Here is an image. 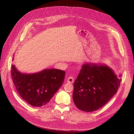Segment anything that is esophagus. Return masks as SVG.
<instances>
[{
    "instance_id": "obj_1",
    "label": "esophagus",
    "mask_w": 134,
    "mask_h": 134,
    "mask_svg": "<svg viewBox=\"0 0 134 134\" xmlns=\"http://www.w3.org/2000/svg\"><path fill=\"white\" fill-rule=\"evenodd\" d=\"M67 82L69 83H73L74 82V79L73 76H69L67 79Z\"/></svg>"
}]
</instances>
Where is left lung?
<instances>
[{"mask_svg": "<svg viewBox=\"0 0 134 134\" xmlns=\"http://www.w3.org/2000/svg\"><path fill=\"white\" fill-rule=\"evenodd\" d=\"M122 74L109 67L86 63L74 81L73 99L79 110L92 112L106 104L117 92Z\"/></svg>", "mask_w": 134, "mask_h": 134, "instance_id": "obj_1", "label": "left lung"}]
</instances>
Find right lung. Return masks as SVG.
Returning a JSON list of instances; mask_svg holds the SVG:
<instances>
[{"mask_svg":"<svg viewBox=\"0 0 134 134\" xmlns=\"http://www.w3.org/2000/svg\"><path fill=\"white\" fill-rule=\"evenodd\" d=\"M11 72L18 94L25 102L35 107L43 106L51 100L63 84L66 74L62 70L54 68L35 73H23L14 65L11 66Z\"/></svg>","mask_w":134,"mask_h":134,"instance_id":"1","label":"right lung"}]
</instances>
